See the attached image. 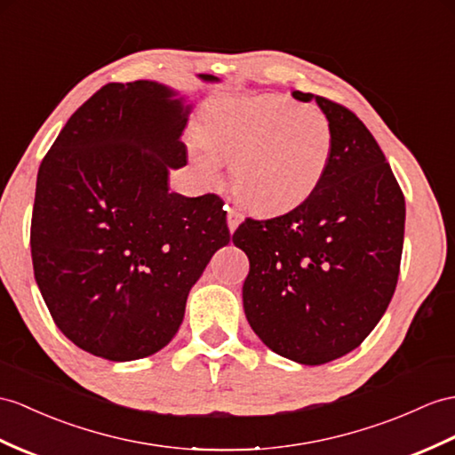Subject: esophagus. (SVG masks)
<instances>
[{
    "instance_id": "obj_1",
    "label": "esophagus",
    "mask_w": 455,
    "mask_h": 455,
    "mask_svg": "<svg viewBox=\"0 0 455 455\" xmlns=\"http://www.w3.org/2000/svg\"><path fill=\"white\" fill-rule=\"evenodd\" d=\"M241 220H243L241 212H237L235 208H229L228 206V228H229L231 234H234V231L237 229V226L241 224Z\"/></svg>"
}]
</instances>
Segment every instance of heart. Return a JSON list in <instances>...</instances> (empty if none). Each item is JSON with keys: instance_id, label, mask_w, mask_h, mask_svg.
<instances>
[{"instance_id": "obj_1", "label": "heart", "mask_w": 455, "mask_h": 455, "mask_svg": "<svg viewBox=\"0 0 455 455\" xmlns=\"http://www.w3.org/2000/svg\"><path fill=\"white\" fill-rule=\"evenodd\" d=\"M191 154L206 181L231 160V185L243 203L262 214L305 203L324 180L334 150L328 117L275 94L239 96L210 106Z\"/></svg>"}]
</instances>
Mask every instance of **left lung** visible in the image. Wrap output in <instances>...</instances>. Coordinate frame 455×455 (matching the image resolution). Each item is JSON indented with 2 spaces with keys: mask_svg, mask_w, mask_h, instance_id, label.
<instances>
[{
  "mask_svg": "<svg viewBox=\"0 0 455 455\" xmlns=\"http://www.w3.org/2000/svg\"><path fill=\"white\" fill-rule=\"evenodd\" d=\"M316 104L334 131L318 189L290 212L247 218L234 245L249 257L243 308L264 346L301 364L359 347L386 313L403 251L405 198L363 121L338 102Z\"/></svg>",
  "mask_w": 455,
  "mask_h": 455,
  "instance_id": "obj_1",
  "label": "left lung"
}]
</instances>
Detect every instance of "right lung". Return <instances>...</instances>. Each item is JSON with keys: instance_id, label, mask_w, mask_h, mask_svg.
<instances>
[{"instance_id": "obj_1", "label": "right lung", "mask_w": 455, "mask_h": 455, "mask_svg": "<svg viewBox=\"0 0 455 455\" xmlns=\"http://www.w3.org/2000/svg\"><path fill=\"white\" fill-rule=\"evenodd\" d=\"M189 112L164 84L109 83L40 164L35 278L55 326L96 357L135 361L168 346L191 287L231 239L218 195L170 193Z\"/></svg>"}]
</instances>
